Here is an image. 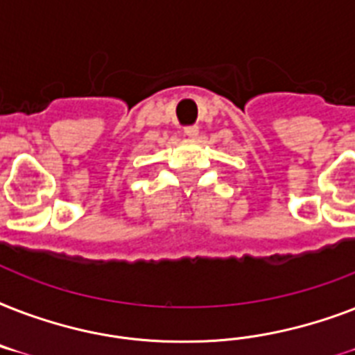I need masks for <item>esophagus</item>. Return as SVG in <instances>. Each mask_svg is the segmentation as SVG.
Masks as SVG:
<instances>
[{
	"instance_id": "obj_1",
	"label": "esophagus",
	"mask_w": 355,
	"mask_h": 355,
	"mask_svg": "<svg viewBox=\"0 0 355 355\" xmlns=\"http://www.w3.org/2000/svg\"><path fill=\"white\" fill-rule=\"evenodd\" d=\"M184 134H186L188 138H197V136H199V127H197V125H189V127L184 128Z\"/></svg>"
}]
</instances>
